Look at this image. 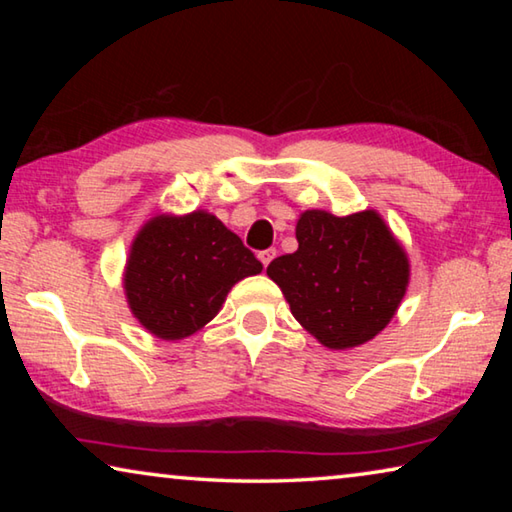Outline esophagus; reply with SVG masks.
<instances>
[{
	"mask_svg": "<svg viewBox=\"0 0 512 512\" xmlns=\"http://www.w3.org/2000/svg\"><path fill=\"white\" fill-rule=\"evenodd\" d=\"M273 257H275V250L273 248H268V250H262V253H259V262L264 264V268L273 262Z\"/></svg>",
	"mask_w": 512,
	"mask_h": 512,
	"instance_id": "34e87169",
	"label": "esophagus"
}]
</instances>
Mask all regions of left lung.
<instances>
[{
    "label": "left lung",
    "instance_id": "8db88e82",
    "mask_svg": "<svg viewBox=\"0 0 512 512\" xmlns=\"http://www.w3.org/2000/svg\"><path fill=\"white\" fill-rule=\"evenodd\" d=\"M296 239V253L266 268L293 318L327 350L375 339L400 309L411 280L409 255L381 214L305 210Z\"/></svg>",
    "mask_w": 512,
    "mask_h": 512
}]
</instances>
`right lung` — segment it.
I'll use <instances>...</instances> for the list:
<instances>
[{"mask_svg":"<svg viewBox=\"0 0 512 512\" xmlns=\"http://www.w3.org/2000/svg\"><path fill=\"white\" fill-rule=\"evenodd\" d=\"M257 273L262 264L214 214L158 212L137 230L121 284L146 332L180 341L219 314L237 282Z\"/></svg>","mask_w":512,"mask_h":512,"instance_id":"obj_1","label":"right lung"}]
</instances>
